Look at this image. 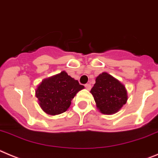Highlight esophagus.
<instances>
[{"label":"esophagus","mask_w":158,"mask_h":158,"mask_svg":"<svg viewBox=\"0 0 158 158\" xmlns=\"http://www.w3.org/2000/svg\"><path fill=\"white\" fill-rule=\"evenodd\" d=\"M85 87H86L87 89H90V88H91V85L89 84V83H86V84H85Z\"/></svg>","instance_id":"esophagus-1"}]
</instances>
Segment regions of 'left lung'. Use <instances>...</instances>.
<instances>
[{"label": "left lung", "instance_id": "obj_1", "mask_svg": "<svg viewBox=\"0 0 158 158\" xmlns=\"http://www.w3.org/2000/svg\"><path fill=\"white\" fill-rule=\"evenodd\" d=\"M90 93L94 96L97 107L103 114L116 113L127 100L124 86L106 72L96 78V82Z\"/></svg>", "mask_w": 158, "mask_h": 158}]
</instances>
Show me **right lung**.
<instances>
[{
    "label": "right lung",
    "mask_w": 158,
    "mask_h": 158,
    "mask_svg": "<svg viewBox=\"0 0 158 158\" xmlns=\"http://www.w3.org/2000/svg\"><path fill=\"white\" fill-rule=\"evenodd\" d=\"M83 88L77 80L62 72L42 81L36 90V97L44 112L57 115L67 111L76 93Z\"/></svg>",
    "instance_id": "add662e5"
}]
</instances>
